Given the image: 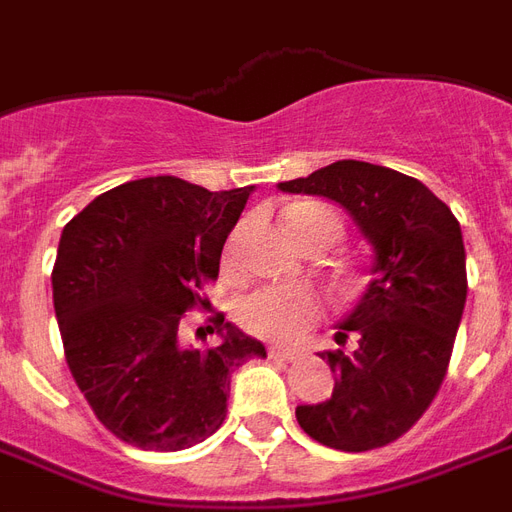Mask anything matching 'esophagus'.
Here are the masks:
<instances>
[{"mask_svg": "<svg viewBox=\"0 0 512 512\" xmlns=\"http://www.w3.org/2000/svg\"><path fill=\"white\" fill-rule=\"evenodd\" d=\"M268 355H271L274 361H287V363L298 358V352H295V350H282V347H271V350H268Z\"/></svg>", "mask_w": 512, "mask_h": 512, "instance_id": "1", "label": "esophagus"}]
</instances>
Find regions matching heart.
Returning a JSON list of instances; mask_svg holds the SVG:
<instances>
[{
	"label": "heart",
	"mask_w": 512,
	"mask_h": 512,
	"mask_svg": "<svg viewBox=\"0 0 512 512\" xmlns=\"http://www.w3.org/2000/svg\"><path fill=\"white\" fill-rule=\"evenodd\" d=\"M287 233L301 241H317V244L333 246L342 241V222L339 217L323 206L314 203H298L285 211ZM323 314L320 298L309 290L298 287H276V290H260L252 298H246L238 309V320L246 331L255 333L268 342H295L304 331H309Z\"/></svg>",
	"instance_id": "obj_1"
}]
</instances>
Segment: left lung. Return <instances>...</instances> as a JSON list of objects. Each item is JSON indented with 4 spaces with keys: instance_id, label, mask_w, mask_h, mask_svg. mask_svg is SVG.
I'll return each instance as SVG.
<instances>
[{
    "instance_id": "1",
    "label": "left lung",
    "mask_w": 512,
    "mask_h": 512,
    "mask_svg": "<svg viewBox=\"0 0 512 512\" xmlns=\"http://www.w3.org/2000/svg\"><path fill=\"white\" fill-rule=\"evenodd\" d=\"M279 189L339 203L374 246V279L336 331V344L350 333L358 344L320 355L336 374L331 399L295 418L328 448H382L418 423L448 372L467 304L461 225L426 184L372 162L339 160Z\"/></svg>"
}]
</instances>
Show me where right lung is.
<instances>
[{"label": "right lung", "instance_id": "1", "mask_svg": "<svg viewBox=\"0 0 512 512\" xmlns=\"http://www.w3.org/2000/svg\"><path fill=\"white\" fill-rule=\"evenodd\" d=\"M255 187L208 192L176 176L127 181L62 230L54 309L75 385L113 437L140 450L198 445L227 415L230 374L266 347L214 317L219 344L181 339ZM211 328V333H214Z\"/></svg>", "mask_w": 512, "mask_h": 512}]
</instances>
